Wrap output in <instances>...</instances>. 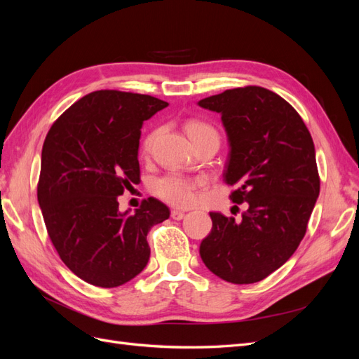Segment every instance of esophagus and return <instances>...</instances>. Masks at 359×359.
Instances as JSON below:
<instances>
[{"label": "esophagus", "mask_w": 359, "mask_h": 359, "mask_svg": "<svg viewBox=\"0 0 359 359\" xmlns=\"http://www.w3.org/2000/svg\"><path fill=\"white\" fill-rule=\"evenodd\" d=\"M170 217L173 220H182L184 217H186V214H184V211H180V210H172Z\"/></svg>", "instance_id": "34e87169"}]
</instances>
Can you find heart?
Masks as SVG:
<instances>
[{
  "mask_svg": "<svg viewBox=\"0 0 359 359\" xmlns=\"http://www.w3.org/2000/svg\"><path fill=\"white\" fill-rule=\"evenodd\" d=\"M186 132L189 137L193 140V144L199 142L206 137H217L215 128L203 121H198V119H191L186 124ZM154 133L149 135L144 144V149L147 151L151 144H153ZM199 181L189 178L182 173L170 172L166 173L165 177H161L153 182V193L157 198L163 199L165 202L173 205V206H189L196 199V187Z\"/></svg>",
  "mask_w": 359,
  "mask_h": 359,
  "instance_id": "1",
  "label": "heart"
}]
</instances>
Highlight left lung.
<instances>
[{"label": "left lung", "instance_id": "left-lung-1", "mask_svg": "<svg viewBox=\"0 0 359 359\" xmlns=\"http://www.w3.org/2000/svg\"><path fill=\"white\" fill-rule=\"evenodd\" d=\"M222 115L229 140L224 181L231 199L247 202L241 222L210 212L212 229L199 253L212 274L250 285L295 253L319 196L320 180L309 128L281 97L262 86L226 90L198 103Z\"/></svg>", "mask_w": 359, "mask_h": 359}]
</instances>
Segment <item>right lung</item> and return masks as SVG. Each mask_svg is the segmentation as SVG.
<instances>
[{"mask_svg":"<svg viewBox=\"0 0 359 359\" xmlns=\"http://www.w3.org/2000/svg\"><path fill=\"white\" fill-rule=\"evenodd\" d=\"M168 106L116 90L86 94L52 124L41 149L37 199L50 241L73 274L116 287L147 266L151 227L169 208L149 198L130 214L118 196L139 182L144 121Z\"/></svg>","mask_w":359,"mask_h":359,"instance_id":"1","label":"right lung"}]
</instances>
